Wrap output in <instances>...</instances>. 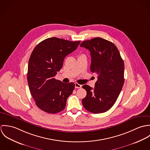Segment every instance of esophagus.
<instances>
[{
    "instance_id": "1",
    "label": "esophagus",
    "mask_w": 150,
    "mask_h": 150,
    "mask_svg": "<svg viewBox=\"0 0 150 150\" xmlns=\"http://www.w3.org/2000/svg\"><path fill=\"white\" fill-rule=\"evenodd\" d=\"M82 87V86L81 85H80V84H78V83H75V88H81Z\"/></svg>"
}]
</instances>
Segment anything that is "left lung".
Listing matches in <instances>:
<instances>
[{
	"label": "left lung",
	"mask_w": 150,
	"mask_h": 150,
	"mask_svg": "<svg viewBox=\"0 0 150 150\" xmlns=\"http://www.w3.org/2000/svg\"><path fill=\"white\" fill-rule=\"evenodd\" d=\"M81 47L90 51L91 71L96 73L98 80L93 89L88 85L83 99V106L95 114L105 112L115 103L124 83V63L117 47L101 38L83 42Z\"/></svg>",
	"instance_id": "8db88e82"
}]
</instances>
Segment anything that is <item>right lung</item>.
<instances>
[{"mask_svg": "<svg viewBox=\"0 0 150 150\" xmlns=\"http://www.w3.org/2000/svg\"><path fill=\"white\" fill-rule=\"evenodd\" d=\"M80 42L54 37L39 43L33 50L28 63V83L36 106L44 111L55 114L65 108L75 84L62 83L55 76L62 67L65 57Z\"/></svg>", "mask_w": 150, "mask_h": 150, "instance_id": "add662e5", "label": "right lung"}]
</instances>
